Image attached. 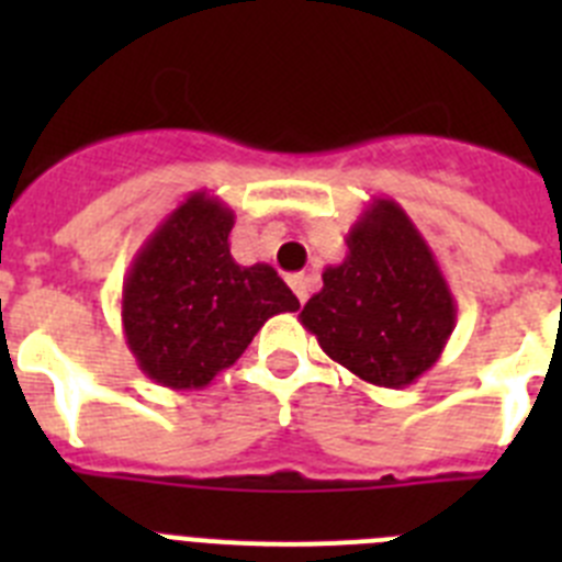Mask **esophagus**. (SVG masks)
Instances as JSON below:
<instances>
[{"mask_svg":"<svg viewBox=\"0 0 562 562\" xmlns=\"http://www.w3.org/2000/svg\"><path fill=\"white\" fill-rule=\"evenodd\" d=\"M286 281H290V286H292V292H295V295H297V301L304 304L306 297H310V278H306L304 272H292V276L286 278Z\"/></svg>","mask_w":562,"mask_h":562,"instance_id":"34e87169","label":"esophagus"}]
</instances>
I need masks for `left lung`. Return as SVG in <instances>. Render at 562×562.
Returning a JSON list of instances; mask_svg holds the SVG:
<instances>
[{
    "instance_id": "1",
    "label": "left lung",
    "mask_w": 562,
    "mask_h": 562,
    "mask_svg": "<svg viewBox=\"0 0 562 562\" xmlns=\"http://www.w3.org/2000/svg\"><path fill=\"white\" fill-rule=\"evenodd\" d=\"M346 258L301 324L360 380L405 389L436 366L456 329V297L434 250L394 200H374L346 233Z\"/></svg>"
}]
</instances>
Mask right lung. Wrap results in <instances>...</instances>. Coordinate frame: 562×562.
I'll return each mask as SVG.
<instances>
[{
	"mask_svg": "<svg viewBox=\"0 0 562 562\" xmlns=\"http://www.w3.org/2000/svg\"><path fill=\"white\" fill-rule=\"evenodd\" d=\"M233 225L225 202L193 191L154 227L123 278L126 346L162 389H205L272 315L301 306L270 265H236Z\"/></svg>",
	"mask_w": 562,
	"mask_h": 562,
	"instance_id": "add662e5",
	"label": "right lung"
}]
</instances>
